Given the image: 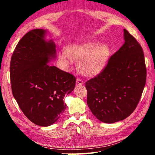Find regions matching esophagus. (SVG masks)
Returning <instances> with one entry per match:
<instances>
[{"label": "esophagus", "instance_id": "esophagus-1", "mask_svg": "<svg viewBox=\"0 0 155 155\" xmlns=\"http://www.w3.org/2000/svg\"><path fill=\"white\" fill-rule=\"evenodd\" d=\"M76 83H77V85H82L84 83L83 82L82 80L80 79V78H77V82H76Z\"/></svg>", "mask_w": 155, "mask_h": 155}]
</instances>
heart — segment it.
I'll use <instances>...</instances> for the list:
<instances>
[{"label": "heart", "instance_id": "obj_1", "mask_svg": "<svg viewBox=\"0 0 155 155\" xmlns=\"http://www.w3.org/2000/svg\"><path fill=\"white\" fill-rule=\"evenodd\" d=\"M111 48L107 44L98 40H89L70 46L59 52V59L63 66L68 68L78 61L77 68L81 74L90 77L98 75L106 68Z\"/></svg>", "mask_w": 155, "mask_h": 155}]
</instances>
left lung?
<instances>
[{
  "instance_id": "left-lung-1",
  "label": "left lung",
  "mask_w": 155,
  "mask_h": 155,
  "mask_svg": "<svg viewBox=\"0 0 155 155\" xmlns=\"http://www.w3.org/2000/svg\"><path fill=\"white\" fill-rule=\"evenodd\" d=\"M124 40L103 71L85 83L89 108L107 124L122 121L134 111L146 81L142 48L126 29Z\"/></svg>"
}]
</instances>
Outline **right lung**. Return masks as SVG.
Wrapping results in <instances>:
<instances>
[{"mask_svg": "<svg viewBox=\"0 0 155 155\" xmlns=\"http://www.w3.org/2000/svg\"><path fill=\"white\" fill-rule=\"evenodd\" d=\"M48 30L33 29L17 44L10 64L12 94L26 117L40 127L56 122L66 109L64 98L75 87L74 76L48 65L56 45Z\"/></svg>", "mask_w": 155, "mask_h": 155, "instance_id": "obj_1", "label": "right lung"}]
</instances>
